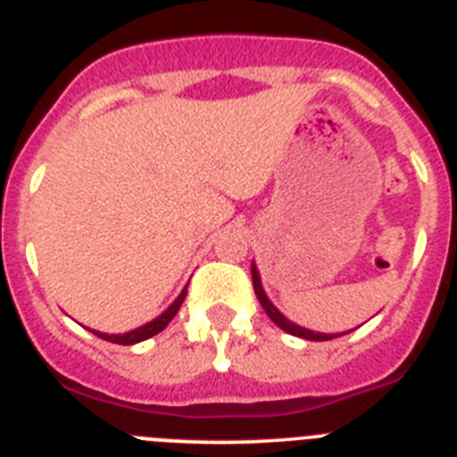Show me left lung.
I'll use <instances>...</instances> for the list:
<instances>
[{"mask_svg": "<svg viewBox=\"0 0 457 457\" xmlns=\"http://www.w3.org/2000/svg\"><path fill=\"white\" fill-rule=\"evenodd\" d=\"M252 281H253V293H256L258 302H261V306L265 309V313L270 316V320L274 322L277 327H281L284 332L293 334V337H300V338H306V341H332V338L337 337H343V334H348V332H343V334H320V332H311V329H304V327L300 325H295L293 320H288V318L281 313V311L277 309V306L270 302V297L265 295L263 290V284H261V274H258L256 265L252 263Z\"/></svg>", "mask_w": 457, "mask_h": 457, "instance_id": "8db88e82", "label": "left lung"}]
</instances>
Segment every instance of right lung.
Segmentation results:
<instances>
[{
    "instance_id": "1",
    "label": "right lung",
    "mask_w": 457,
    "mask_h": 457,
    "mask_svg": "<svg viewBox=\"0 0 457 457\" xmlns=\"http://www.w3.org/2000/svg\"><path fill=\"white\" fill-rule=\"evenodd\" d=\"M185 295H187V288L180 290V295L173 300V304L169 306L164 313H160V316L155 318V320L146 322V325L137 327V329H132V332H125V334H104V332H96V329H91L96 337H100L103 341H109V343H119V345H135V343L139 341H146V338L155 337V334H160L164 329V327L169 325V322L173 320V316L179 313L180 304H183Z\"/></svg>"
}]
</instances>
